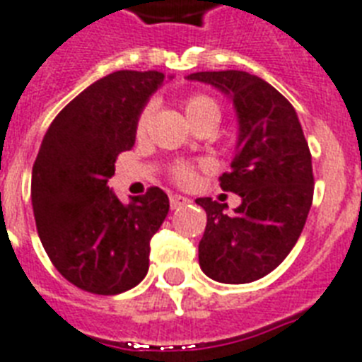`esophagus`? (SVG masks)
Listing matches in <instances>:
<instances>
[{
    "mask_svg": "<svg viewBox=\"0 0 362 362\" xmlns=\"http://www.w3.org/2000/svg\"><path fill=\"white\" fill-rule=\"evenodd\" d=\"M169 203H170V209L175 210V209H178V206H182V204L189 203V199L182 197V195H170Z\"/></svg>",
    "mask_w": 362,
    "mask_h": 362,
    "instance_id": "esophagus-1",
    "label": "esophagus"
}]
</instances>
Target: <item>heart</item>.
Instances as JSON below:
<instances>
[{"instance_id": "b5f03b06", "label": "heart", "mask_w": 362, "mask_h": 362, "mask_svg": "<svg viewBox=\"0 0 362 362\" xmlns=\"http://www.w3.org/2000/svg\"><path fill=\"white\" fill-rule=\"evenodd\" d=\"M184 112H186L187 120L192 125H197L199 122L203 120H220V105L216 101L214 98H210V95H204V93H193L189 98L184 99ZM150 115H152V107L148 105L144 109L141 110V115L136 118V125H135V131L136 135L141 136L144 135V131L148 127V122H150ZM197 173H199V167L193 163H175L170 167V178L176 182V184H180V186H189L195 182L197 178Z\"/></svg>"}]
</instances>
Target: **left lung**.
I'll return each mask as SVG.
<instances>
[{"label": "left lung", "mask_w": 362, "mask_h": 362, "mask_svg": "<svg viewBox=\"0 0 362 362\" xmlns=\"http://www.w3.org/2000/svg\"><path fill=\"white\" fill-rule=\"evenodd\" d=\"M231 95L240 124L231 170L220 176L223 192L240 195L227 204L201 197L206 212L199 264L221 284H250L287 257L304 229L314 199L312 153L293 105L269 82L246 71L192 73Z\"/></svg>", "instance_id": "obj_1"}]
</instances>
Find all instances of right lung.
<instances>
[{
    "mask_svg": "<svg viewBox=\"0 0 362 362\" xmlns=\"http://www.w3.org/2000/svg\"><path fill=\"white\" fill-rule=\"evenodd\" d=\"M165 75L116 71L65 105L48 127L31 173V204L45 252L82 291L118 295L148 272L150 240L169 212L159 187L124 204L107 182L135 144L142 107Z\"/></svg>",
    "mask_w": 362,
    "mask_h": 362,
    "instance_id": "obj_1",
    "label": "right lung"
}]
</instances>
